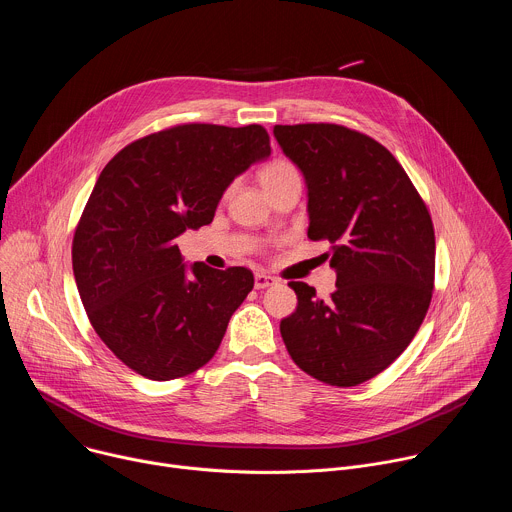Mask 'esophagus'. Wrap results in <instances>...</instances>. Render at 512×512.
Masks as SVG:
<instances>
[{
  "label": "esophagus",
  "mask_w": 512,
  "mask_h": 512,
  "mask_svg": "<svg viewBox=\"0 0 512 512\" xmlns=\"http://www.w3.org/2000/svg\"><path fill=\"white\" fill-rule=\"evenodd\" d=\"M277 279L267 275V273H255V289H265V287H271Z\"/></svg>",
  "instance_id": "esophagus-1"
}]
</instances>
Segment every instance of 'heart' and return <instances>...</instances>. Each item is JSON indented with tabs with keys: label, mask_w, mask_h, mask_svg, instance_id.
Wrapping results in <instances>:
<instances>
[{
	"label": "heart",
	"mask_w": 512,
	"mask_h": 512,
	"mask_svg": "<svg viewBox=\"0 0 512 512\" xmlns=\"http://www.w3.org/2000/svg\"><path fill=\"white\" fill-rule=\"evenodd\" d=\"M294 176H298V170L291 166L289 162H285V160H273V162H269L261 172H259V182H261V186L267 190V188H271V186H275V184H279V182H283V180H287V178H294Z\"/></svg>",
	"instance_id": "b5f03b06"
}]
</instances>
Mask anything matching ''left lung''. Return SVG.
Here are the masks:
<instances>
[{
    "label": "left lung",
    "instance_id": "1",
    "mask_svg": "<svg viewBox=\"0 0 512 512\" xmlns=\"http://www.w3.org/2000/svg\"><path fill=\"white\" fill-rule=\"evenodd\" d=\"M308 186V237L330 243L336 291L291 281L298 308L279 324L310 377L356 387L383 373L419 330L433 291L431 216L409 176L373 137L334 123L275 125ZM328 257V255H326Z\"/></svg>",
    "mask_w": 512,
    "mask_h": 512
}]
</instances>
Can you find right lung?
<instances>
[{"instance_id": "add662e5", "label": "right lung", "mask_w": 512, "mask_h": 512, "mask_svg": "<svg viewBox=\"0 0 512 512\" xmlns=\"http://www.w3.org/2000/svg\"><path fill=\"white\" fill-rule=\"evenodd\" d=\"M269 154L261 125L186 123L125 145L103 168L72 239V271L95 332L137 375L186 377L221 346L253 273L188 269L176 239L212 223L229 184Z\"/></svg>"}]
</instances>
